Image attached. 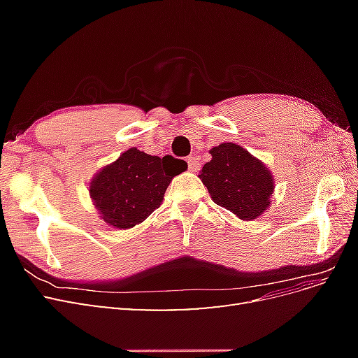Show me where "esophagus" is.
Here are the masks:
<instances>
[{"label":"esophagus","instance_id":"1","mask_svg":"<svg viewBox=\"0 0 358 358\" xmlns=\"http://www.w3.org/2000/svg\"><path fill=\"white\" fill-rule=\"evenodd\" d=\"M187 162H188L189 170H197L199 169V161H197L196 157H188Z\"/></svg>","mask_w":358,"mask_h":358}]
</instances>
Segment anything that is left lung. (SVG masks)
I'll return each mask as SVG.
<instances>
[{"mask_svg":"<svg viewBox=\"0 0 358 358\" xmlns=\"http://www.w3.org/2000/svg\"><path fill=\"white\" fill-rule=\"evenodd\" d=\"M212 159L199 178L212 200L243 221L264 213L273 194V176L262 161L236 143H221L210 150Z\"/></svg>","mask_w":358,"mask_h":358,"instance_id":"1","label":"left lung"}]
</instances>
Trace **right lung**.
I'll list each match as a JSON object with an SVG mask.
<instances>
[{
    "label": "right lung",
    "mask_w": 358,
    "mask_h": 358,
    "mask_svg": "<svg viewBox=\"0 0 358 358\" xmlns=\"http://www.w3.org/2000/svg\"><path fill=\"white\" fill-rule=\"evenodd\" d=\"M187 169L183 159L152 157L131 148L96 173L90 196L106 224L127 230L159 208L171 179Z\"/></svg>",
    "instance_id": "obj_1"
}]
</instances>
